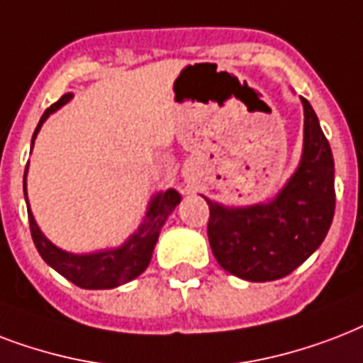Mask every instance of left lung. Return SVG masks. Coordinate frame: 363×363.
<instances>
[{
    "label": "left lung",
    "mask_w": 363,
    "mask_h": 363,
    "mask_svg": "<svg viewBox=\"0 0 363 363\" xmlns=\"http://www.w3.org/2000/svg\"><path fill=\"white\" fill-rule=\"evenodd\" d=\"M301 164L274 201L225 208L208 201V240L227 272L250 282H269L294 272L330 231L335 213L333 155L308 100Z\"/></svg>",
    "instance_id": "1"
}]
</instances>
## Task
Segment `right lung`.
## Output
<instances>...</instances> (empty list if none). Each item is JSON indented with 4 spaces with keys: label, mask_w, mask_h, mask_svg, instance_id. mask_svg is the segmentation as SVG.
Listing matches in <instances>:
<instances>
[{
    "label": "right lung",
    "mask_w": 363,
    "mask_h": 363,
    "mask_svg": "<svg viewBox=\"0 0 363 363\" xmlns=\"http://www.w3.org/2000/svg\"><path fill=\"white\" fill-rule=\"evenodd\" d=\"M72 94L67 92L64 96L55 102L43 117L39 119V125L33 132V140L38 136L39 128L43 125V121L49 117L52 111L69 102ZM32 140V145H33ZM28 170V167H26ZM24 196H26V172H24ZM179 193L174 189H168L164 193L153 196L150 202L145 220L142 227L134 233L123 246L115 250H106V252H98V254H86V255H75L67 254L64 250L56 248L55 244L45 238V235L39 231L38 223L33 220L32 212L28 210V220H30V233H32L33 244L38 248L39 255L43 257L47 265H50L56 272H60L62 277L67 278L69 282L85 289H109L117 288L121 284H126L140 277L151 261V254L155 248L159 231H161L162 223L167 221L176 204L179 202Z\"/></svg>",
    "instance_id": "obj_1"
}]
</instances>
